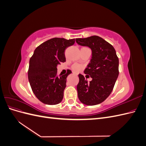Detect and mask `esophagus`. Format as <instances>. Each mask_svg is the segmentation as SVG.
Segmentation results:
<instances>
[{
    "instance_id": "1",
    "label": "esophagus",
    "mask_w": 146,
    "mask_h": 146,
    "mask_svg": "<svg viewBox=\"0 0 146 146\" xmlns=\"http://www.w3.org/2000/svg\"><path fill=\"white\" fill-rule=\"evenodd\" d=\"M73 74H75V75H76V76H77V74H76V73H75V72H74Z\"/></svg>"
}]
</instances>
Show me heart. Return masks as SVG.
<instances>
[{
    "instance_id": "1",
    "label": "heart",
    "mask_w": 146,
    "mask_h": 146,
    "mask_svg": "<svg viewBox=\"0 0 146 146\" xmlns=\"http://www.w3.org/2000/svg\"><path fill=\"white\" fill-rule=\"evenodd\" d=\"M82 69V66L79 64H74L72 66V69L76 72H78Z\"/></svg>"
}]
</instances>
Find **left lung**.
<instances>
[{
	"mask_svg": "<svg viewBox=\"0 0 146 146\" xmlns=\"http://www.w3.org/2000/svg\"><path fill=\"white\" fill-rule=\"evenodd\" d=\"M76 41L78 44L87 46L92 50L90 63L84 70L92 80L88 83L83 75H78V98L86 105L99 104L111 94L118 77L119 58L116 50L112 45L98 36L76 38Z\"/></svg>",
	"mask_w": 146,
	"mask_h": 146,
	"instance_id": "8db88e82",
	"label": "left lung"
}]
</instances>
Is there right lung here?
I'll return each mask as SVG.
<instances>
[{
	"instance_id": "obj_1",
	"label": "right lung",
	"mask_w": 146,
	"mask_h": 146,
	"mask_svg": "<svg viewBox=\"0 0 146 146\" xmlns=\"http://www.w3.org/2000/svg\"><path fill=\"white\" fill-rule=\"evenodd\" d=\"M74 42L75 39L52 38L37 47L30 58L29 81L34 94L43 104L56 105L62 101L66 78L72 72L58 76L56 67L65 62V50Z\"/></svg>"
}]
</instances>
